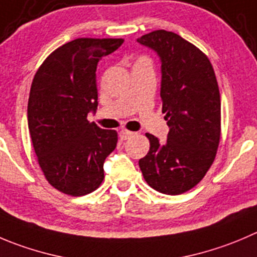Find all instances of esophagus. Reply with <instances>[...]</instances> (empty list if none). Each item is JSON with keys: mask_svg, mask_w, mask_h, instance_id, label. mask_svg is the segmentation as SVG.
<instances>
[{"mask_svg": "<svg viewBox=\"0 0 257 257\" xmlns=\"http://www.w3.org/2000/svg\"><path fill=\"white\" fill-rule=\"evenodd\" d=\"M134 135H135V133H133V131H128V130L119 131V138H121V140H128V139L133 138Z\"/></svg>", "mask_w": 257, "mask_h": 257, "instance_id": "obj_1", "label": "esophagus"}]
</instances>
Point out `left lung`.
<instances>
[{"label": "left lung", "mask_w": 257, "mask_h": 257, "mask_svg": "<svg viewBox=\"0 0 257 257\" xmlns=\"http://www.w3.org/2000/svg\"><path fill=\"white\" fill-rule=\"evenodd\" d=\"M138 41L160 57V97L170 128L164 144L146 134L150 149L139 167L153 189L182 194L203 179L216 158L221 139L218 83L206 54L178 34L156 30Z\"/></svg>", "instance_id": "obj_1"}]
</instances>
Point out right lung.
<instances>
[{
    "label": "right lung",
    "instance_id": "add662e5",
    "mask_svg": "<svg viewBox=\"0 0 257 257\" xmlns=\"http://www.w3.org/2000/svg\"><path fill=\"white\" fill-rule=\"evenodd\" d=\"M123 39L80 38L44 60L31 84L28 123L39 165L49 184L64 194L92 193L104 178L103 163L117 133L87 119L98 106L97 64Z\"/></svg>",
    "mask_w": 257,
    "mask_h": 257
}]
</instances>
